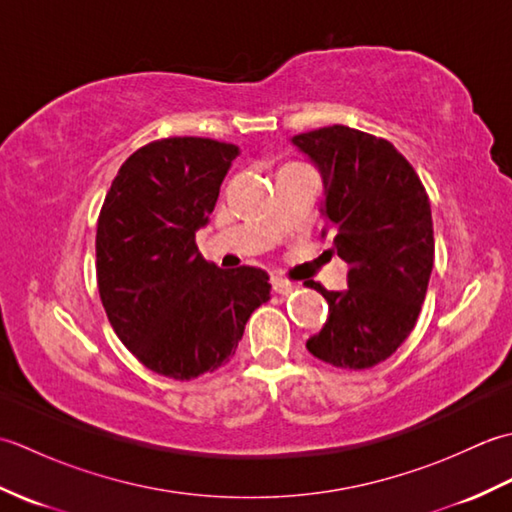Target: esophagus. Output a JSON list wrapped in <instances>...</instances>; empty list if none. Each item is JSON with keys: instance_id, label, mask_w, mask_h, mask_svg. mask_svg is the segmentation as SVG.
I'll list each match as a JSON object with an SVG mask.
<instances>
[{"instance_id": "esophagus-1", "label": "esophagus", "mask_w": 512, "mask_h": 512, "mask_svg": "<svg viewBox=\"0 0 512 512\" xmlns=\"http://www.w3.org/2000/svg\"><path fill=\"white\" fill-rule=\"evenodd\" d=\"M299 286L292 284V281L288 279H281V277H275L273 279V290L277 292V295H290V292H295Z\"/></svg>"}]
</instances>
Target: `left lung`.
Listing matches in <instances>:
<instances>
[{"label": "left lung", "mask_w": 512, "mask_h": 512, "mask_svg": "<svg viewBox=\"0 0 512 512\" xmlns=\"http://www.w3.org/2000/svg\"><path fill=\"white\" fill-rule=\"evenodd\" d=\"M323 178L321 215L345 264L347 290L310 288L330 317L306 347L341 369H367L394 354L416 325L433 268L429 195L383 138L345 125L292 136Z\"/></svg>", "instance_id": "left-lung-1"}]
</instances>
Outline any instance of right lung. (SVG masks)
<instances>
[{
	"instance_id": "1",
	"label": "right lung",
	"mask_w": 512,
	"mask_h": 512,
	"mask_svg": "<svg viewBox=\"0 0 512 512\" xmlns=\"http://www.w3.org/2000/svg\"><path fill=\"white\" fill-rule=\"evenodd\" d=\"M239 147L162 138L118 169L96 226V281L123 345L151 372L191 380L222 367L270 299L268 273L222 270L195 246Z\"/></svg>"
}]
</instances>
